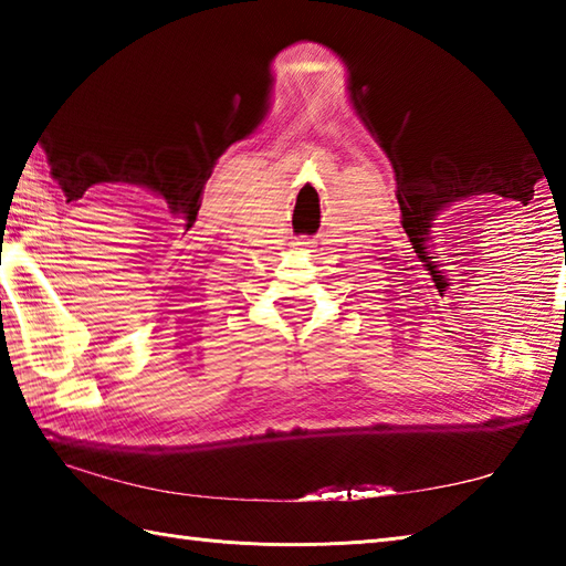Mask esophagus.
Instances as JSON below:
<instances>
[{
    "mask_svg": "<svg viewBox=\"0 0 566 566\" xmlns=\"http://www.w3.org/2000/svg\"><path fill=\"white\" fill-rule=\"evenodd\" d=\"M311 245H314V243H311V240H308V238H302V240H296V248H298V250H308Z\"/></svg>",
    "mask_w": 566,
    "mask_h": 566,
    "instance_id": "34e87169",
    "label": "esophagus"
}]
</instances>
